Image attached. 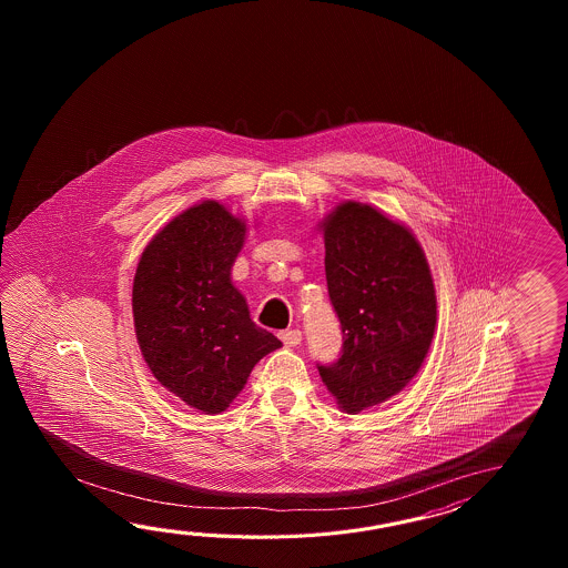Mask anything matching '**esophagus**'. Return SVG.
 Listing matches in <instances>:
<instances>
[{"label": "esophagus", "mask_w": 568, "mask_h": 568, "mask_svg": "<svg viewBox=\"0 0 568 568\" xmlns=\"http://www.w3.org/2000/svg\"><path fill=\"white\" fill-rule=\"evenodd\" d=\"M280 338L284 341V345H288V347H296V345H301L302 331L301 328H288V331H282V333H280Z\"/></svg>", "instance_id": "esophagus-1"}]
</instances>
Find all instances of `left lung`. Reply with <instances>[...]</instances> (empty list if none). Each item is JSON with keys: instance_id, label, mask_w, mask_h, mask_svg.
Segmentation results:
<instances>
[{"instance_id": "1", "label": "left lung", "mask_w": 568, "mask_h": 568, "mask_svg": "<svg viewBox=\"0 0 568 568\" xmlns=\"http://www.w3.org/2000/svg\"><path fill=\"white\" fill-rule=\"evenodd\" d=\"M323 233L343 349L337 362L316 367L338 406L357 414L418 374L435 335V284L416 237L372 205H338Z\"/></svg>"}]
</instances>
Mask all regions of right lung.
<instances>
[{"mask_svg": "<svg viewBox=\"0 0 568 568\" xmlns=\"http://www.w3.org/2000/svg\"><path fill=\"white\" fill-rule=\"evenodd\" d=\"M243 240L242 221L205 201L148 243L133 278V325L150 372L205 414L225 410L255 363L282 347L231 284Z\"/></svg>", "mask_w": 568, "mask_h": 568, "instance_id": "obj_1", "label": "right lung"}]
</instances>
